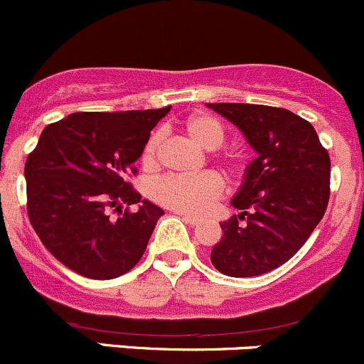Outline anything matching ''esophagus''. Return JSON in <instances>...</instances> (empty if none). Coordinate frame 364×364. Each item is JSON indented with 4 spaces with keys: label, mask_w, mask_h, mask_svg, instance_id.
<instances>
[{
    "label": "esophagus",
    "mask_w": 364,
    "mask_h": 364,
    "mask_svg": "<svg viewBox=\"0 0 364 364\" xmlns=\"http://www.w3.org/2000/svg\"><path fill=\"white\" fill-rule=\"evenodd\" d=\"M177 215L182 217V220H186L187 224H191V226H196V224H200V217H194V215H186V213H181L178 212Z\"/></svg>",
    "instance_id": "1"
}]
</instances>
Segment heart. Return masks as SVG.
Returning a JSON list of instances; mask_svg holds the SVG:
<instances>
[{
	"label": "heart",
	"instance_id": "heart-1",
	"mask_svg": "<svg viewBox=\"0 0 364 364\" xmlns=\"http://www.w3.org/2000/svg\"><path fill=\"white\" fill-rule=\"evenodd\" d=\"M187 136L207 151H215L224 141V127L215 117L207 114H194L183 121ZM161 134L152 133L141 151V166L154 170L159 156ZM223 181L212 171L198 175H170L156 181L151 187V196L156 203L181 213H203L223 194Z\"/></svg>",
	"mask_w": 364,
	"mask_h": 364
}]
</instances>
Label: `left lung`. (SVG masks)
Segmentation results:
<instances>
[{
	"label": "left lung",
	"instance_id": "1",
	"mask_svg": "<svg viewBox=\"0 0 364 364\" xmlns=\"http://www.w3.org/2000/svg\"><path fill=\"white\" fill-rule=\"evenodd\" d=\"M207 107L233 122L257 152L231 200L240 213L220 223L224 235L210 261L228 277L263 275L289 261L321 223L329 200L328 151L314 126L286 108Z\"/></svg>",
	"mask_w": 364,
	"mask_h": 364
}]
</instances>
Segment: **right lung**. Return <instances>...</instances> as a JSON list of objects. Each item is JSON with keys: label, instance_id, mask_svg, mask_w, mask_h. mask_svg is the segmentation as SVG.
<instances>
[{"label": "right lung", "instance_id": "right-lung-1", "mask_svg": "<svg viewBox=\"0 0 364 364\" xmlns=\"http://www.w3.org/2000/svg\"><path fill=\"white\" fill-rule=\"evenodd\" d=\"M159 110L75 112L48 124L24 166L28 215L48 252L87 279L124 275L144 256L163 208L126 181ZM139 203L136 213L122 206ZM122 215L112 220L107 210Z\"/></svg>", "mask_w": 364, "mask_h": 364}]
</instances>
